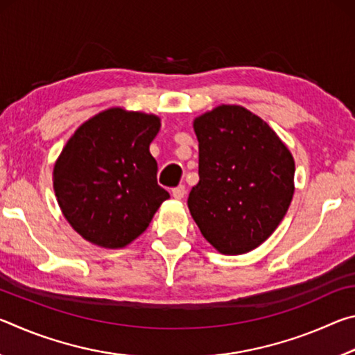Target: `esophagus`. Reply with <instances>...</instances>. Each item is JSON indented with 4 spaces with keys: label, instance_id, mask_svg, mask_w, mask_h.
<instances>
[{
    "label": "esophagus",
    "instance_id": "obj_1",
    "mask_svg": "<svg viewBox=\"0 0 355 355\" xmlns=\"http://www.w3.org/2000/svg\"><path fill=\"white\" fill-rule=\"evenodd\" d=\"M184 194H186L184 184H180V186H177V188L172 189V197H173V199H177V200H182Z\"/></svg>",
    "mask_w": 355,
    "mask_h": 355
}]
</instances>
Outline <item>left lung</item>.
I'll list each match as a JSON object with an SVG mask.
<instances>
[{
    "mask_svg": "<svg viewBox=\"0 0 355 355\" xmlns=\"http://www.w3.org/2000/svg\"><path fill=\"white\" fill-rule=\"evenodd\" d=\"M199 183L188 208L203 238L224 255L257 249L272 235L294 194V158L285 142L239 105L194 119Z\"/></svg>",
    "mask_w": 355,
    "mask_h": 355,
    "instance_id": "left-lung-1",
    "label": "left lung"
}]
</instances>
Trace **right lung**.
<instances>
[{
    "instance_id": "right-lung-1",
    "label": "right lung",
    "mask_w": 355,
    "mask_h": 355,
    "mask_svg": "<svg viewBox=\"0 0 355 355\" xmlns=\"http://www.w3.org/2000/svg\"><path fill=\"white\" fill-rule=\"evenodd\" d=\"M161 119L110 107L76 128L58 156L53 188L71 228L105 249L127 248L147 230L169 192L156 183L150 144Z\"/></svg>"
}]
</instances>
